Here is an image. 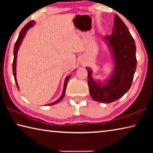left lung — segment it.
I'll return each mask as SVG.
<instances>
[{
    "mask_svg": "<svg viewBox=\"0 0 153 153\" xmlns=\"http://www.w3.org/2000/svg\"><path fill=\"white\" fill-rule=\"evenodd\" d=\"M114 67L107 79L96 80L92 70L86 67L90 94L96 101L111 103L120 98L131 86L136 69L135 41L128 27L117 14L111 35L104 37Z\"/></svg>",
    "mask_w": 153,
    "mask_h": 153,
    "instance_id": "left-lung-1",
    "label": "left lung"
}]
</instances>
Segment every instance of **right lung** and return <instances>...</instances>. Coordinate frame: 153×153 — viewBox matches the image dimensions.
<instances>
[{"mask_svg": "<svg viewBox=\"0 0 153 153\" xmlns=\"http://www.w3.org/2000/svg\"><path fill=\"white\" fill-rule=\"evenodd\" d=\"M35 24V22L34 21H31L28 24H27L26 25H25L24 27L23 28V29L21 30V32L19 34V36H18V38L16 41V42L15 44V46H14V50H13V56H14V58H13V76H14V78H15V83H16V85H17V87L18 90L19 89V85L17 84V78H16V67H17V53H18V51H19V48L20 47V45L21 44H22L23 39H24L25 34H26V32L28 31V30L30 29V28L32 27V26H33V25ZM71 76V75H69V76H67L65 79V82H64V85H63V92H62V94L61 95V97H59L57 100H55V102H53L51 103H49V104L47 105H55L56 103H58L61 101V100L63 99L65 94V91H66V88H67V82H68L69 78H70V77Z\"/></svg>", "mask_w": 153, "mask_h": 153, "instance_id": "add662e5", "label": "right lung"}]
</instances>
